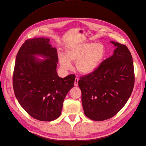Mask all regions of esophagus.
<instances>
[{
  "label": "esophagus",
  "mask_w": 146,
  "mask_h": 146,
  "mask_svg": "<svg viewBox=\"0 0 146 146\" xmlns=\"http://www.w3.org/2000/svg\"><path fill=\"white\" fill-rule=\"evenodd\" d=\"M78 80L79 79L78 78H75V81H74V85L76 86H78Z\"/></svg>",
  "instance_id": "34e87169"
}]
</instances>
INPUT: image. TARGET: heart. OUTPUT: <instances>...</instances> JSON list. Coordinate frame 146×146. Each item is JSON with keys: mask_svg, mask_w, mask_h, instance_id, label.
<instances>
[{"mask_svg": "<svg viewBox=\"0 0 146 146\" xmlns=\"http://www.w3.org/2000/svg\"><path fill=\"white\" fill-rule=\"evenodd\" d=\"M105 48L102 43L86 42L77 44L66 50V55L58 56L60 66L67 70L72 67V63L76 62V66L83 74L93 72L98 69L105 57Z\"/></svg>", "mask_w": 146, "mask_h": 146, "instance_id": "heart-1", "label": "heart"}]
</instances>
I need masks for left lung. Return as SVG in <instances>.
Returning a JSON list of instances; mask_svg holds the SVG:
<instances>
[{"label":"left lung","mask_w":146,"mask_h":146,"mask_svg":"<svg viewBox=\"0 0 146 146\" xmlns=\"http://www.w3.org/2000/svg\"><path fill=\"white\" fill-rule=\"evenodd\" d=\"M111 42L116 47L113 55L78 80L84 113L93 121L113 117L127 103L133 89V63L129 48Z\"/></svg>","instance_id":"obj_1"}]
</instances>
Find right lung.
<instances>
[{
  "mask_svg": "<svg viewBox=\"0 0 146 146\" xmlns=\"http://www.w3.org/2000/svg\"><path fill=\"white\" fill-rule=\"evenodd\" d=\"M44 38L26 40L17 52L13 76L16 99L29 115L41 121H52L61 114L63 101L74 87L76 76L64 78L56 72L58 54ZM42 56L41 60L35 56Z\"/></svg>",
  "mask_w": 146,
  "mask_h": 146,
  "instance_id": "1",
  "label": "right lung"
}]
</instances>
